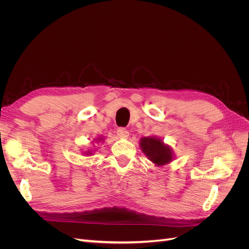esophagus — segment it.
Instances as JSON below:
<instances>
[{
	"label": "esophagus",
	"instance_id": "esophagus-1",
	"mask_svg": "<svg viewBox=\"0 0 249 249\" xmlns=\"http://www.w3.org/2000/svg\"><path fill=\"white\" fill-rule=\"evenodd\" d=\"M117 135L120 138H126L129 137V132H127V130L124 129V127H119L117 130Z\"/></svg>",
	"mask_w": 249,
	"mask_h": 249
}]
</instances>
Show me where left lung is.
I'll return each mask as SVG.
<instances>
[{
    "label": "left lung",
    "mask_w": 249,
    "mask_h": 249,
    "mask_svg": "<svg viewBox=\"0 0 249 249\" xmlns=\"http://www.w3.org/2000/svg\"><path fill=\"white\" fill-rule=\"evenodd\" d=\"M142 152L148 159L158 166L165 165L172 160V150L168 145H165L163 141L155 137H144L140 140Z\"/></svg>",
    "instance_id": "left-lung-1"
}]
</instances>
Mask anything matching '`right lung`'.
<instances>
[{
  "label": "right lung",
  "mask_w": 249,
  "mask_h": 249,
  "mask_svg": "<svg viewBox=\"0 0 249 249\" xmlns=\"http://www.w3.org/2000/svg\"><path fill=\"white\" fill-rule=\"evenodd\" d=\"M97 140H102V138H100V139H97ZM89 154V153H88Z\"/></svg>",
  "instance_id": "right-lung-1"
}]
</instances>
